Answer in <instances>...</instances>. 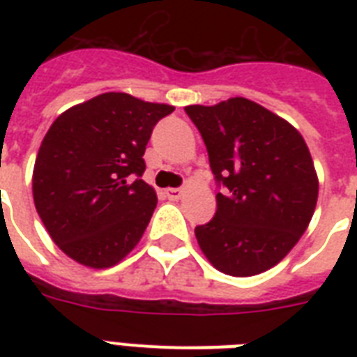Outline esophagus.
I'll return each instance as SVG.
<instances>
[{
  "label": "esophagus",
  "instance_id": "1",
  "mask_svg": "<svg viewBox=\"0 0 357 357\" xmlns=\"http://www.w3.org/2000/svg\"><path fill=\"white\" fill-rule=\"evenodd\" d=\"M165 195H167L168 200H179L183 196V189H167Z\"/></svg>",
  "mask_w": 357,
  "mask_h": 357
}]
</instances>
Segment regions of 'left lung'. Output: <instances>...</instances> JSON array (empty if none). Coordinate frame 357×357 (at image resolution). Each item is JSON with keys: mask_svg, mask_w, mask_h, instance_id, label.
<instances>
[{"mask_svg": "<svg viewBox=\"0 0 357 357\" xmlns=\"http://www.w3.org/2000/svg\"><path fill=\"white\" fill-rule=\"evenodd\" d=\"M185 113L224 189L215 217L195 229L202 252L229 276L268 271L293 250L315 213L319 179L304 137L246 98L189 105Z\"/></svg>", "mask_w": 357, "mask_h": 357, "instance_id": "1", "label": "left lung"}]
</instances>
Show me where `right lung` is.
<instances>
[{"label":"right lung","instance_id":"1","mask_svg":"<svg viewBox=\"0 0 357 357\" xmlns=\"http://www.w3.org/2000/svg\"><path fill=\"white\" fill-rule=\"evenodd\" d=\"M172 105L105 92L64 111L47 129L33 198L53 243L81 265L107 268L137 246L157 206L142 159Z\"/></svg>","mask_w":357,"mask_h":357}]
</instances>
